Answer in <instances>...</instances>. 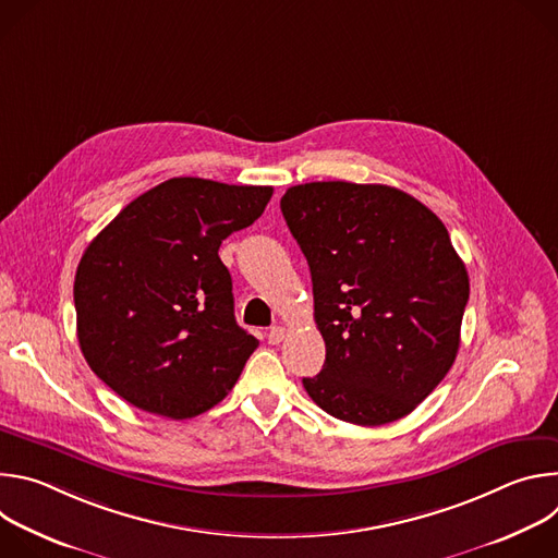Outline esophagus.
<instances>
[{
	"mask_svg": "<svg viewBox=\"0 0 558 558\" xmlns=\"http://www.w3.org/2000/svg\"><path fill=\"white\" fill-rule=\"evenodd\" d=\"M267 340H269V344H280L284 340V329L282 327H271L269 333H267Z\"/></svg>",
	"mask_w": 558,
	"mask_h": 558,
	"instance_id": "esophagus-1",
	"label": "esophagus"
}]
</instances>
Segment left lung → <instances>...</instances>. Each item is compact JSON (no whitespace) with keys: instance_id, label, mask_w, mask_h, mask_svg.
I'll return each mask as SVG.
<instances>
[{"instance_id":"obj_1","label":"left lung","mask_w":558,"mask_h":558,"mask_svg":"<svg viewBox=\"0 0 558 558\" xmlns=\"http://www.w3.org/2000/svg\"><path fill=\"white\" fill-rule=\"evenodd\" d=\"M280 209L308 263L327 344L323 371L302 379L308 397L357 426L402 420L459 351L470 282L448 229L388 185L304 183Z\"/></svg>"}]
</instances>
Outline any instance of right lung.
I'll return each instance as SVG.
<instances>
[{"instance_id": "1", "label": "right lung", "mask_w": 558, "mask_h": 558, "mask_svg": "<svg viewBox=\"0 0 558 558\" xmlns=\"http://www.w3.org/2000/svg\"><path fill=\"white\" fill-rule=\"evenodd\" d=\"M274 187L170 179L123 207L74 276L88 366L132 407L196 417L241 377L258 340L235 325L227 235L265 211Z\"/></svg>"}]
</instances>
